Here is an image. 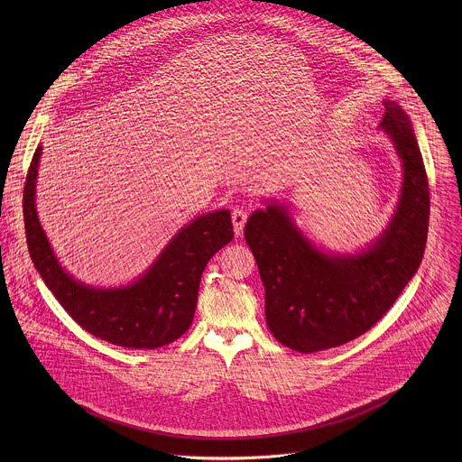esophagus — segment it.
<instances>
[{
	"instance_id": "1",
	"label": "esophagus",
	"mask_w": 462,
	"mask_h": 462,
	"mask_svg": "<svg viewBox=\"0 0 462 462\" xmlns=\"http://www.w3.org/2000/svg\"><path fill=\"white\" fill-rule=\"evenodd\" d=\"M245 222H247V213L244 209H235L233 211V227H235L236 236L242 235V231L245 227Z\"/></svg>"
}]
</instances>
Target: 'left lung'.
Returning <instances> with one entry per match:
<instances>
[{
	"label": "left lung",
	"mask_w": 462,
	"mask_h": 462,
	"mask_svg": "<svg viewBox=\"0 0 462 462\" xmlns=\"http://www.w3.org/2000/svg\"><path fill=\"white\" fill-rule=\"evenodd\" d=\"M381 130L402 162L403 181L383 235L354 254L319 249L284 204L256 209L244 236L264 286V317L284 346L311 354L356 339L395 304L421 263L429 233V183L412 125L384 99Z\"/></svg>",
	"instance_id": "obj_1"
}]
</instances>
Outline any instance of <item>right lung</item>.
Instances as JSON below:
<instances>
[{
	"instance_id": "right-lung-1",
	"label": "right lung",
	"mask_w": 462,
	"mask_h": 462,
	"mask_svg": "<svg viewBox=\"0 0 462 462\" xmlns=\"http://www.w3.org/2000/svg\"><path fill=\"white\" fill-rule=\"evenodd\" d=\"M42 147L32 158L23 213L30 258L69 317L108 343L128 348H158L192 326L199 282L208 262L235 233L229 209L199 215L183 226L138 279L119 288H96L76 281L57 260L35 208Z\"/></svg>"
}]
</instances>
